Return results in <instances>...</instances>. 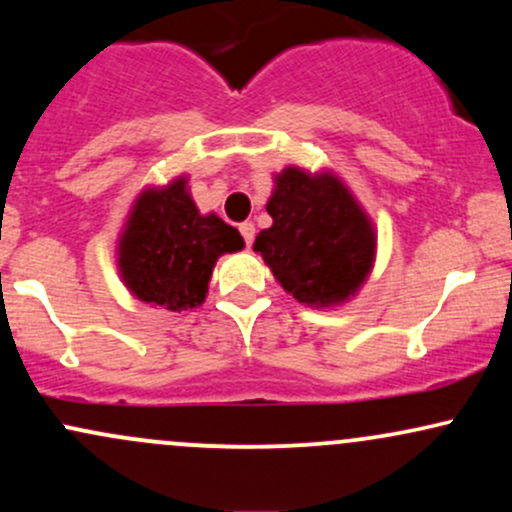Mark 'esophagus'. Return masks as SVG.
<instances>
[{"label": "esophagus", "instance_id": "esophagus-1", "mask_svg": "<svg viewBox=\"0 0 512 512\" xmlns=\"http://www.w3.org/2000/svg\"><path fill=\"white\" fill-rule=\"evenodd\" d=\"M240 233H243L245 245H252V240H255V223H250V221L240 223Z\"/></svg>", "mask_w": 512, "mask_h": 512}]
</instances>
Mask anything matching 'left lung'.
<instances>
[{
    "label": "left lung",
    "mask_w": 512,
    "mask_h": 512,
    "mask_svg": "<svg viewBox=\"0 0 512 512\" xmlns=\"http://www.w3.org/2000/svg\"><path fill=\"white\" fill-rule=\"evenodd\" d=\"M272 179V226L260 230L252 250L303 306L335 308L355 299L376 262L369 213L333 170L289 165Z\"/></svg>",
    "instance_id": "obj_1"
}]
</instances>
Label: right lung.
<instances>
[{
    "instance_id": "1",
    "label": "right lung",
    "mask_w": 512,
    "mask_h": 512,
    "mask_svg": "<svg viewBox=\"0 0 512 512\" xmlns=\"http://www.w3.org/2000/svg\"><path fill=\"white\" fill-rule=\"evenodd\" d=\"M245 247L243 235L216 213H201L179 174L143 187L116 240V269L128 294L170 313L206 301L218 257Z\"/></svg>"
}]
</instances>
